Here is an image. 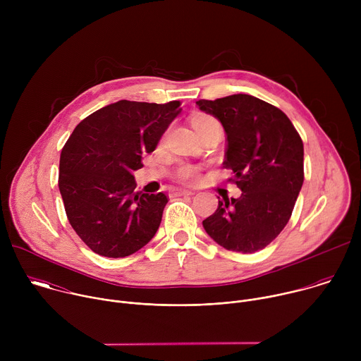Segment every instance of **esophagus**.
Here are the masks:
<instances>
[{
    "mask_svg": "<svg viewBox=\"0 0 361 361\" xmlns=\"http://www.w3.org/2000/svg\"><path fill=\"white\" fill-rule=\"evenodd\" d=\"M173 194H174V195H192L194 192H192V191H190V190L177 188V190H174V191H173Z\"/></svg>",
    "mask_w": 361,
    "mask_h": 361,
    "instance_id": "34e87169",
    "label": "esophagus"
}]
</instances>
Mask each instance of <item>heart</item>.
Masks as SVG:
<instances>
[{"label": "heart", "mask_w": 361, "mask_h": 361, "mask_svg": "<svg viewBox=\"0 0 361 361\" xmlns=\"http://www.w3.org/2000/svg\"><path fill=\"white\" fill-rule=\"evenodd\" d=\"M191 124L195 128V131L198 134H201L204 130H207L209 127H212L214 124H219V121L213 116H210V114L200 113V114H195L192 117ZM198 176H200L198 170L195 167H192V166H188V164L181 166L177 170V174H176L177 180L181 181V183H192V181H195L198 178Z\"/></svg>", "instance_id": "heart-1"}]
</instances>
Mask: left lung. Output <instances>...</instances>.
<instances>
[{"instance_id": "8db88e82", "label": "left lung", "mask_w": 361, "mask_h": 361, "mask_svg": "<svg viewBox=\"0 0 361 361\" xmlns=\"http://www.w3.org/2000/svg\"><path fill=\"white\" fill-rule=\"evenodd\" d=\"M197 106L221 121L227 135L223 167L243 191L240 198L219 200L204 230L230 251L263 250L288 223L301 190V137L280 109L248 94L198 99Z\"/></svg>"}]
</instances>
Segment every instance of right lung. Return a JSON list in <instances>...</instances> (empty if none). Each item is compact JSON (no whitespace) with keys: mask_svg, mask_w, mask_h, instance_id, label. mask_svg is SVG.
<instances>
[{"mask_svg":"<svg viewBox=\"0 0 361 361\" xmlns=\"http://www.w3.org/2000/svg\"><path fill=\"white\" fill-rule=\"evenodd\" d=\"M166 104L121 99L84 118L64 144L59 188L67 219L94 252L118 259L157 233L169 197L135 191L133 171L156 149L180 113Z\"/></svg>","mask_w":361,"mask_h":361,"instance_id":"obj_1","label":"right lung"}]
</instances>
